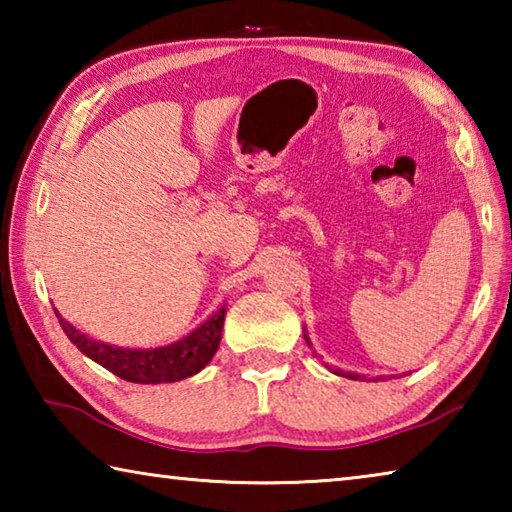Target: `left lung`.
I'll return each instance as SVG.
<instances>
[{
	"instance_id": "obj_1",
	"label": "left lung",
	"mask_w": 512,
	"mask_h": 512,
	"mask_svg": "<svg viewBox=\"0 0 512 512\" xmlns=\"http://www.w3.org/2000/svg\"><path fill=\"white\" fill-rule=\"evenodd\" d=\"M305 341L309 343V336L305 334ZM311 345V343H309ZM332 372H336V375H343V377H348V379H366V377H361V375H357V372H341V370H334V368H329Z\"/></svg>"
}]
</instances>
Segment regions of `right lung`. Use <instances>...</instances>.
I'll list each match as a JSON object with an SVG mask.
<instances>
[{"label":"right lung","mask_w":512,"mask_h":512,"mask_svg":"<svg viewBox=\"0 0 512 512\" xmlns=\"http://www.w3.org/2000/svg\"><path fill=\"white\" fill-rule=\"evenodd\" d=\"M58 323L67 334V339L79 348L85 357L97 361L99 366L110 370L133 384H171V381H180L201 372L207 363L212 361L214 352L219 350L223 320H225V307L216 311L214 316L198 325L192 334L176 343L164 345V348H151V350H131V348H117V345H108L101 341H94L90 336L79 332L72 323L58 314Z\"/></svg>","instance_id":"add662e5"}]
</instances>
